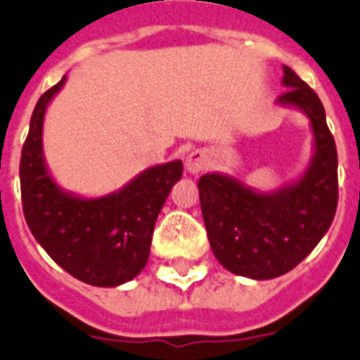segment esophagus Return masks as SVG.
Instances as JSON below:
<instances>
[{
  "instance_id": "1",
  "label": "esophagus",
  "mask_w": 360,
  "mask_h": 360,
  "mask_svg": "<svg viewBox=\"0 0 360 360\" xmlns=\"http://www.w3.org/2000/svg\"><path fill=\"white\" fill-rule=\"evenodd\" d=\"M207 167V156L204 150H193L186 158V169L189 174H198Z\"/></svg>"
}]
</instances>
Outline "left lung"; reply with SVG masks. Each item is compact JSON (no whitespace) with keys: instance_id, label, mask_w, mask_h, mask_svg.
<instances>
[{"instance_id":"8db88e82","label":"left lung","mask_w":360,"mask_h":360,"mask_svg":"<svg viewBox=\"0 0 360 360\" xmlns=\"http://www.w3.org/2000/svg\"><path fill=\"white\" fill-rule=\"evenodd\" d=\"M276 105L308 116L313 155L299 176L259 191L226 173L198 180L200 207L214 257L227 271L269 281L291 271L321 242L337 210V149L321 100L290 67Z\"/></svg>"}]
</instances>
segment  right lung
<instances>
[{"instance_id": "right-lung-1", "label": "right lung", "mask_w": 360, "mask_h": 360, "mask_svg": "<svg viewBox=\"0 0 360 360\" xmlns=\"http://www.w3.org/2000/svg\"><path fill=\"white\" fill-rule=\"evenodd\" d=\"M67 76L38 100L21 150L23 213L34 238L67 273L98 288H116L146 268L156 218L174 184L182 160L143 169L118 191L82 196L54 180L43 155V122Z\"/></svg>"}]
</instances>
